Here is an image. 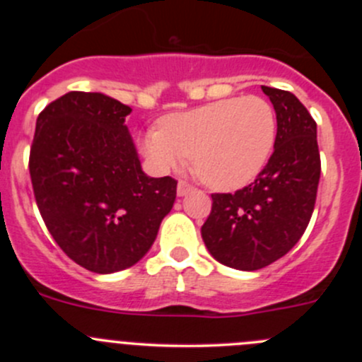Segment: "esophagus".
I'll use <instances>...</instances> for the list:
<instances>
[{
    "mask_svg": "<svg viewBox=\"0 0 362 362\" xmlns=\"http://www.w3.org/2000/svg\"><path fill=\"white\" fill-rule=\"evenodd\" d=\"M192 185L189 184V182H185V180H180L178 182V187H177V194L178 196H185L187 194V192H191L192 191Z\"/></svg>",
    "mask_w": 362,
    "mask_h": 362,
    "instance_id": "1",
    "label": "esophagus"
}]
</instances>
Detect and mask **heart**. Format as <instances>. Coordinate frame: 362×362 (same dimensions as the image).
Returning a JSON list of instances; mask_svg holds the SVG:
<instances>
[{"label": "heart", "instance_id": "1", "mask_svg": "<svg viewBox=\"0 0 362 362\" xmlns=\"http://www.w3.org/2000/svg\"><path fill=\"white\" fill-rule=\"evenodd\" d=\"M276 113L266 98H226L189 112L171 113L141 134L140 147L159 171L192 158L196 175L210 187L235 191L268 164L276 144Z\"/></svg>", "mask_w": 362, "mask_h": 362}]
</instances>
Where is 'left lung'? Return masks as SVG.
<instances>
[{
    "instance_id": "left-lung-1",
    "label": "left lung",
    "mask_w": 362,
    "mask_h": 362,
    "mask_svg": "<svg viewBox=\"0 0 362 362\" xmlns=\"http://www.w3.org/2000/svg\"><path fill=\"white\" fill-rule=\"evenodd\" d=\"M276 113V144L254 184L211 194L202 226L208 252L222 264L254 272L286 255L305 233L320 178L317 124L289 90L262 86Z\"/></svg>"
}]
</instances>
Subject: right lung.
Instances as JSON below:
<instances>
[{"label": "right lung", "mask_w": 362, "mask_h": 362, "mask_svg": "<svg viewBox=\"0 0 362 362\" xmlns=\"http://www.w3.org/2000/svg\"><path fill=\"white\" fill-rule=\"evenodd\" d=\"M129 113L110 96L73 90L40 113L29 154L49 233L76 264L103 275L147 254L177 198L175 178L141 170Z\"/></svg>", "instance_id": "1"}]
</instances>
